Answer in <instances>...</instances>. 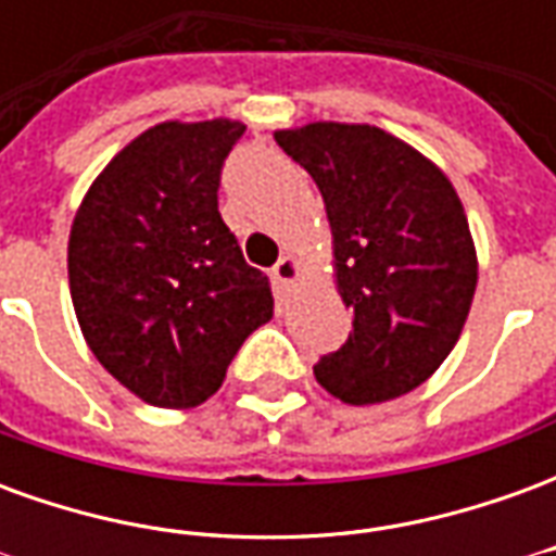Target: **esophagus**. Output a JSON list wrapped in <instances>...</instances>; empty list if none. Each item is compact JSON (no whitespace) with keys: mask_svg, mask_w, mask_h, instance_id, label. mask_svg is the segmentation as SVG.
Returning a JSON list of instances; mask_svg holds the SVG:
<instances>
[{"mask_svg":"<svg viewBox=\"0 0 556 556\" xmlns=\"http://www.w3.org/2000/svg\"><path fill=\"white\" fill-rule=\"evenodd\" d=\"M274 277L279 282H286V286H294L301 279V262L294 255H282L277 265H274Z\"/></svg>","mask_w":556,"mask_h":556,"instance_id":"34e87169","label":"esophagus"}]
</instances>
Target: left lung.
Listing matches in <instances>:
<instances>
[{"label": "left lung", "instance_id": "obj_1", "mask_svg": "<svg viewBox=\"0 0 556 556\" xmlns=\"http://www.w3.org/2000/svg\"><path fill=\"white\" fill-rule=\"evenodd\" d=\"M274 139L313 175L333 270L354 313L345 345L313 372L345 405L405 396L453 351L477 291V250L453 184L381 127L315 125Z\"/></svg>", "mask_w": 556, "mask_h": 556}]
</instances>
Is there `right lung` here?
I'll return each instance as SVG.
<instances>
[{"label": "right lung", "instance_id": "1", "mask_svg": "<svg viewBox=\"0 0 556 556\" xmlns=\"http://www.w3.org/2000/svg\"><path fill=\"white\" fill-rule=\"evenodd\" d=\"M247 127L163 122L94 178L67 241L83 337L106 372L157 408L214 396L243 339L270 321V282L217 207Z\"/></svg>", "mask_w": 556, "mask_h": 556}]
</instances>
